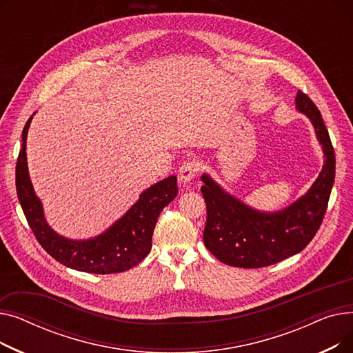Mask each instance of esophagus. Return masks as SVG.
Listing matches in <instances>:
<instances>
[{
    "mask_svg": "<svg viewBox=\"0 0 353 353\" xmlns=\"http://www.w3.org/2000/svg\"><path fill=\"white\" fill-rule=\"evenodd\" d=\"M197 163L196 161H188V163H184L181 167H180V170H179V181H180V184L181 186H189L190 184V181L194 179V176H196V173H197Z\"/></svg>",
    "mask_w": 353,
    "mask_h": 353,
    "instance_id": "obj_1",
    "label": "esophagus"
}]
</instances>
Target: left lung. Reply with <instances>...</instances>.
<instances>
[{"label":"left lung","mask_w":353,"mask_h":353,"mask_svg":"<svg viewBox=\"0 0 353 353\" xmlns=\"http://www.w3.org/2000/svg\"><path fill=\"white\" fill-rule=\"evenodd\" d=\"M294 103L310 120L325 156L318 179L303 196L285 209L263 212L226 192L210 174H201L208 208L203 237L221 263L245 269L274 265L302 252L321 228L335 181V152L318 107L302 91Z\"/></svg>","instance_id":"obj_1"}]
</instances>
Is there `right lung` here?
Here are the masks:
<instances>
[{"instance_id": "add662e5", "label": "right lung", "mask_w": 353, "mask_h": 353, "mask_svg": "<svg viewBox=\"0 0 353 353\" xmlns=\"http://www.w3.org/2000/svg\"><path fill=\"white\" fill-rule=\"evenodd\" d=\"M35 114V113H34ZM34 114L23 130V147L15 167L17 196L28 225L43 249L61 265L87 273H120L139 265L150 253L160 212L177 196V177L169 176L145 189L134 205L103 233L90 239L59 234L46 220L27 165V134Z\"/></svg>"}]
</instances>
